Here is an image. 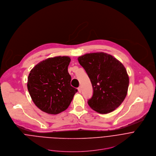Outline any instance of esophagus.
Masks as SVG:
<instances>
[{
    "label": "esophagus",
    "instance_id": "34e87169",
    "mask_svg": "<svg viewBox=\"0 0 156 156\" xmlns=\"http://www.w3.org/2000/svg\"><path fill=\"white\" fill-rule=\"evenodd\" d=\"M77 89H78V91H79V93H80V92L82 91V89H81V87H79Z\"/></svg>",
    "mask_w": 156,
    "mask_h": 156
}]
</instances>
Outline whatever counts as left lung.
<instances>
[{"instance_id":"8db88e82","label":"left lung","mask_w":156,"mask_h":156,"mask_svg":"<svg viewBox=\"0 0 156 156\" xmlns=\"http://www.w3.org/2000/svg\"><path fill=\"white\" fill-rule=\"evenodd\" d=\"M78 61L93 87L89 106L100 114L114 111L127 94L129 77L126 68L115 58L103 52L85 54Z\"/></svg>"}]
</instances>
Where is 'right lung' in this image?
I'll list each match as a JSON object with an SVG mask.
<instances>
[{"instance_id":"right-lung-1","label":"right lung","mask_w":156,"mask_h":156,"mask_svg":"<svg viewBox=\"0 0 156 156\" xmlns=\"http://www.w3.org/2000/svg\"><path fill=\"white\" fill-rule=\"evenodd\" d=\"M69 56L47 58L36 65L27 79V90L36 106L50 114L65 111L77 90L71 85Z\"/></svg>"}]
</instances>
